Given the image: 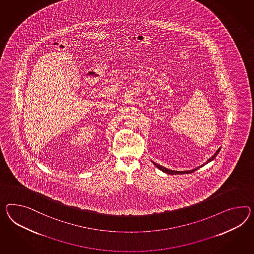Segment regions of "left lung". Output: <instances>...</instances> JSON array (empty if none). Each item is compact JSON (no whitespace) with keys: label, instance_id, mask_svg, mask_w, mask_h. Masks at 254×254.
<instances>
[{"label":"left lung","instance_id":"obj_1","mask_svg":"<svg viewBox=\"0 0 254 254\" xmlns=\"http://www.w3.org/2000/svg\"><path fill=\"white\" fill-rule=\"evenodd\" d=\"M221 148H219V149L217 150L216 152H215V155L212 156L211 158H209L208 160L206 161V162L204 163L203 165L202 166H200V167H198V168H196V169H191V170H186V171H178V170H171V169H167V168H164L162 166H160V165H158V164H156V163H154V165L156 166L157 169H160V170H162L163 172H165V173H167V174H170V175H176V174H189V173H192V172H194L195 170H197L198 169H200V168H202V166H204L205 164H207V163L211 162L212 160H214L215 158V156H217V154L219 153V151H220Z\"/></svg>","mask_w":254,"mask_h":254}]
</instances>
